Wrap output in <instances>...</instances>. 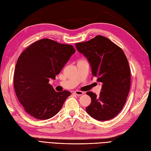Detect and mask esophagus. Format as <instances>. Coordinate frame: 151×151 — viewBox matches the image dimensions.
Returning <instances> with one entry per match:
<instances>
[{"mask_svg": "<svg viewBox=\"0 0 151 151\" xmlns=\"http://www.w3.org/2000/svg\"><path fill=\"white\" fill-rule=\"evenodd\" d=\"M75 93V94L78 95V96H81V95H83L84 94V93L83 91H76L73 92Z\"/></svg>", "mask_w": 151, "mask_h": 151, "instance_id": "1", "label": "esophagus"}]
</instances>
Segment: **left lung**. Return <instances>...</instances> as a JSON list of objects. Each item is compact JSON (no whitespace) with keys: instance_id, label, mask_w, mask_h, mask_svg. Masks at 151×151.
<instances>
[{"instance_id":"8db88e82","label":"left lung","mask_w":151,"mask_h":151,"mask_svg":"<svg viewBox=\"0 0 151 151\" xmlns=\"http://www.w3.org/2000/svg\"><path fill=\"white\" fill-rule=\"evenodd\" d=\"M87 58L92 74L102 83L99 96L87 92L91 103L86 111L98 121H107L124 107L130 88V70L122 50L106 37L98 35L89 41L76 44Z\"/></svg>"}]
</instances>
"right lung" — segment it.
<instances>
[{
    "label": "right lung",
    "mask_w": 151,
    "mask_h": 151,
    "mask_svg": "<svg viewBox=\"0 0 151 151\" xmlns=\"http://www.w3.org/2000/svg\"><path fill=\"white\" fill-rule=\"evenodd\" d=\"M75 52L72 45L45 38L33 43L20 55L14 71V89L30 115L46 120L62 108L71 93L56 92L49 81L55 79Z\"/></svg>",
    "instance_id": "obj_1"
}]
</instances>
